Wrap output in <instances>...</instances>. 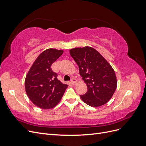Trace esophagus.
Masks as SVG:
<instances>
[{
  "label": "esophagus",
  "mask_w": 146,
  "mask_h": 146,
  "mask_svg": "<svg viewBox=\"0 0 146 146\" xmlns=\"http://www.w3.org/2000/svg\"><path fill=\"white\" fill-rule=\"evenodd\" d=\"M71 83L73 84V85H76V84H77V80L76 78H72L71 80Z\"/></svg>",
  "instance_id": "esophagus-1"
}]
</instances>
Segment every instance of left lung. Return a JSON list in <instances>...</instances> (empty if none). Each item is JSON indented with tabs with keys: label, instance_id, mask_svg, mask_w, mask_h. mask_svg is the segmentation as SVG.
<instances>
[{
	"label": "left lung",
	"instance_id": "1",
	"mask_svg": "<svg viewBox=\"0 0 146 146\" xmlns=\"http://www.w3.org/2000/svg\"><path fill=\"white\" fill-rule=\"evenodd\" d=\"M69 52L88 86L86 94L80 95L82 100L93 107L107 104L117 85L116 74L111 64L98 50L90 46L71 48Z\"/></svg>",
	"mask_w": 146,
	"mask_h": 146
}]
</instances>
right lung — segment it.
<instances>
[{"label":"right lung","instance_id":"right-lung-1","mask_svg":"<svg viewBox=\"0 0 146 146\" xmlns=\"http://www.w3.org/2000/svg\"><path fill=\"white\" fill-rule=\"evenodd\" d=\"M63 50L48 48L40 54L31 66L25 79V88L32 102L42 109L58 104L68 85L57 78L51 65L63 54Z\"/></svg>","mask_w":146,"mask_h":146}]
</instances>
